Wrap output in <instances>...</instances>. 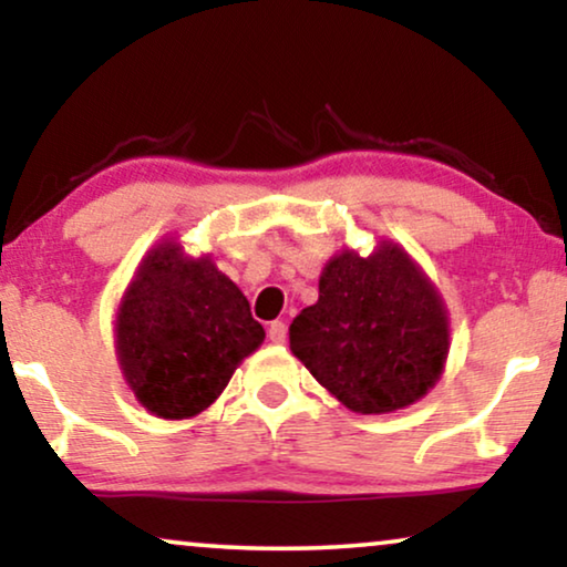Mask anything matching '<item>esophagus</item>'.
I'll list each match as a JSON object with an SVG mask.
<instances>
[{
	"instance_id": "esophagus-1",
	"label": "esophagus",
	"mask_w": 567,
	"mask_h": 567,
	"mask_svg": "<svg viewBox=\"0 0 567 567\" xmlns=\"http://www.w3.org/2000/svg\"><path fill=\"white\" fill-rule=\"evenodd\" d=\"M268 338H270V343H276V346L286 343V322H281V320L270 322L268 324Z\"/></svg>"
}]
</instances>
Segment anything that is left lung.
Segmentation results:
<instances>
[{"instance_id": "1", "label": "left lung", "mask_w": 567, "mask_h": 567, "mask_svg": "<svg viewBox=\"0 0 567 567\" xmlns=\"http://www.w3.org/2000/svg\"><path fill=\"white\" fill-rule=\"evenodd\" d=\"M291 353L348 410L394 413L433 390L449 355V312L405 247H351L320 274V299L289 328Z\"/></svg>"}]
</instances>
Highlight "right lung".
I'll return each mask as SVG.
<instances>
[{"label": "right lung", "mask_w": 567, "mask_h": 567, "mask_svg": "<svg viewBox=\"0 0 567 567\" xmlns=\"http://www.w3.org/2000/svg\"><path fill=\"white\" fill-rule=\"evenodd\" d=\"M266 340L250 301L212 255L167 237L138 262L115 312V355L146 413L185 421L212 408Z\"/></svg>", "instance_id": "add662e5"}]
</instances>
